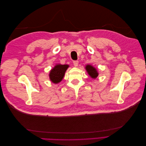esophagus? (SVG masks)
Segmentation results:
<instances>
[{"label":"esophagus","instance_id":"esophagus-1","mask_svg":"<svg viewBox=\"0 0 146 146\" xmlns=\"http://www.w3.org/2000/svg\"><path fill=\"white\" fill-rule=\"evenodd\" d=\"M73 64H74V66H76V67H77V66L78 64V61H73Z\"/></svg>","mask_w":146,"mask_h":146}]
</instances>
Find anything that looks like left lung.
<instances>
[{
    "label": "left lung",
    "mask_w": 146,
    "mask_h": 146,
    "mask_svg": "<svg viewBox=\"0 0 146 146\" xmlns=\"http://www.w3.org/2000/svg\"><path fill=\"white\" fill-rule=\"evenodd\" d=\"M85 69L89 76L92 78H96L99 76V73L97 69L90 64H87L85 67Z\"/></svg>",
    "instance_id": "1"
}]
</instances>
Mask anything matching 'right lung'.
I'll list each match as a JSON object with an SVG mask.
<instances>
[{
    "mask_svg": "<svg viewBox=\"0 0 146 146\" xmlns=\"http://www.w3.org/2000/svg\"><path fill=\"white\" fill-rule=\"evenodd\" d=\"M69 67L68 64H57L52 69L49 73L50 81L54 83H58L63 80L66 70Z\"/></svg>",
    "mask_w": 146,
    "mask_h": 146,
    "instance_id": "1",
    "label": "right lung"
}]
</instances>
